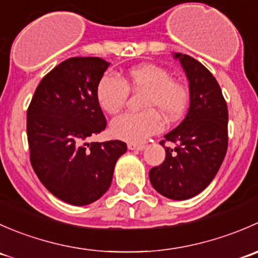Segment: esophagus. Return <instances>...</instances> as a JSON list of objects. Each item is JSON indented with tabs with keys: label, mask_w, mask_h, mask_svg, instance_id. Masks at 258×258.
Wrapping results in <instances>:
<instances>
[{
	"label": "esophagus",
	"mask_w": 258,
	"mask_h": 258,
	"mask_svg": "<svg viewBox=\"0 0 258 258\" xmlns=\"http://www.w3.org/2000/svg\"><path fill=\"white\" fill-rule=\"evenodd\" d=\"M127 147H128V150H131V151H134V150L142 151V150H145L146 146L142 144H134V142H130V144H127Z\"/></svg>",
	"instance_id": "1"
}]
</instances>
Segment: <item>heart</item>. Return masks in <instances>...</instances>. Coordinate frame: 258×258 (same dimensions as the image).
Returning <instances> with one entry per match:
<instances>
[{"label": "heart", "mask_w": 258, "mask_h": 258, "mask_svg": "<svg viewBox=\"0 0 258 258\" xmlns=\"http://www.w3.org/2000/svg\"><path fill=\"white\" fill-rule=\"evenodd\" d=\"M128 90L144 91L141 105L146 110L119 114L112 119L111 134L123 141H145L162 130L159 113L167 121H177L189 102L186 83L170 77L167 70L158 64L142 63L127 70L121 79L103 75L96 87L98 105L107 113L119 112L126 103Z\"/></svg>", "instance_id": "heart-1"}]
</instances>
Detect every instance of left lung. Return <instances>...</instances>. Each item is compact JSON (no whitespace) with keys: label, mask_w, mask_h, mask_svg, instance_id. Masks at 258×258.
Listing matches in <instances>:
<instances>
[{"label":"left lung","mask_w":258,"mask_h":258,"mask_svg":"<svg viewBox=\"0 0 258 258\" xmlns=\"http://www.w3.org/2000/svg\"><path fill=\"white\" fill-rule=\"evenodd\" d=\"M189 83V108L183 121L165 135L166 158L151 168L153 188L167 199L188 200L215 178L227 152L228 111L220 85L209 70L188 54L175 53Z\"/></svg>","instance_id":"obj_1"}]
</instances>
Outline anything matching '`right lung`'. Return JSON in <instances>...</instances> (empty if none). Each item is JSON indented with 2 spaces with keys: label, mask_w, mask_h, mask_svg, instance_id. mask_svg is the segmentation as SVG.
Here are the masks:
<instances>
[{
  "label": "right lung",
  "mask_w": 258,
  "mask_h": 258,
  "mask_svg": "<svg viewBox=\"0 0 258 258\" xmlns=\"http://www.w3.org/2000/svg\"><path fill=\"white\" fill-rule=\"evenodd\" d=\"M110 62L71 57L49 71L27 110L33 171L53 196L75 206L97 201L111 186L114 165L127 151L118 140H86L106 128L96 87Z\"/></svg>",
  "instance_id": "right-lung-1"
}]
</instances>
